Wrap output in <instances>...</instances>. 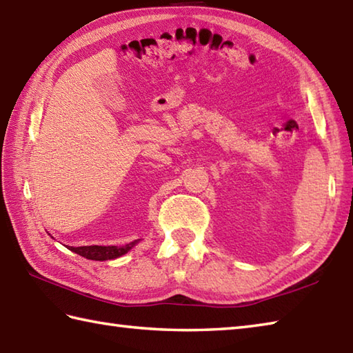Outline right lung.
I'll return each mask as SVG.
<instances>
[{"label":"right lung","mask_w":353,"mask_h":353,"mask_svg":"<svg viewBox=\"0 0 353 353\" xmlns=\"http://www.w3.org/2000/svg\"><path fill=\"white\" fill-rule=\"evenodd\" d=\"M138 241H133L125 245H83V247H71L72 252H76L80 256L92 261H108V259H115L123 256L127 252H129L132 247Z\"/></svg>","instance_id":"obj_1"}]
</instances>
